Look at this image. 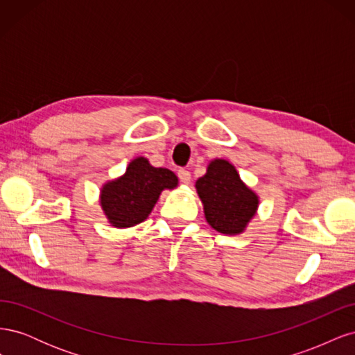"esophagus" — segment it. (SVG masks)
<instances>
[{
	"instance_id": "esophagus-1",
	"label": "esophagus",
	"mask_w": 355,
	"mask_h": 355,
	"mask_svg": "<svg viewBox=\"0 0 355 355\" xmlns=\"http://www.w3.org/2000/svg\"><path fill=\"white\" fill-rule=\"evenodd\" d=\"M178 178H179V180L182 182V184H189L191 182V173L188 170H185V168H179L178 170Z\"/></svg>"
}]
</instances>
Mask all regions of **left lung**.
Returning <instances> with one entry per match:
<instances>
[{
    "mask_svg": "<svg viewBox=\"0 0 355 355\" xmlns=\"http://www.w3.org/2000/svg\"><path fill=\"white\" fill-rule=\"evenodd\" d=\"M210 227L222 234H240L257 209V196L247 188L228 161L214 159L196 184Z\"/></svg>",
    "mask_w": 355,
    "mask_h": 355,
    "instance_id": "1",
    "label": "left lung"
}]
</instances>
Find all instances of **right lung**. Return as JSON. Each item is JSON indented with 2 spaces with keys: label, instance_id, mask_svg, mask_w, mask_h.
I'll use <instances>...</instances> for the list:
<instances>
[{
  "label": "right lung",
  "instance_id": "right-lung-1",
  "mask_svg": "<svg viewBox=\"0 0 355 355\" xmlns=\"http://www.w3.org/2000/svg\"><path fill=\"white\" fill-rule=\"evenodd\" d=\"M176 185L173 171L153 167L146 158L139 157L128 164L124 176L102 188V209L114 227H135L149 216L161 191Z\"/></svg>",
  "mask_w": 355,
  "mask_h": 355
}]
</instances>
